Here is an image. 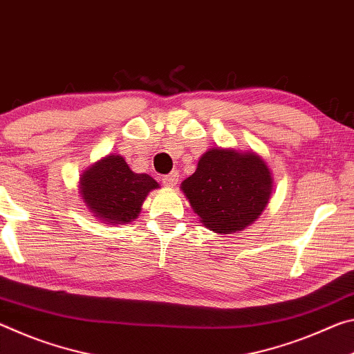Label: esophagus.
Masks as SVG:
<instances>
[{"instance_id":"esophagus-1","label":"esophagus","mask_w":354,"mask_h":354,"mask_svg":"<svg viewBox=\"0 0 354 354\" xmlns=\"http://www.w3.org/2000/svg\"><path fill=\"white\" fill-rule=\"evenodd\" d=\"M178 182V174L176 171H172L171 174H167V176L163 177V185L167 188H174Z\"/></svg>"}]
</instances>
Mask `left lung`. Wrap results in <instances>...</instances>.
<instances>
[{"mask_svg":"<svg viewBox=\"0 0 354 354\" xmlns=\"http://www.w3.org/2000/svg\"><path fill=\"white\" fill-rule=\"evenodd\" d=\"M273 182V171L254 150L213 147L180 189L202 225L224 235L245 230L262 215Z\"/></svg>","mask_w":354,"mask_h":354,"instance_id":"obj_1","label":"left lung"}]
</instances>
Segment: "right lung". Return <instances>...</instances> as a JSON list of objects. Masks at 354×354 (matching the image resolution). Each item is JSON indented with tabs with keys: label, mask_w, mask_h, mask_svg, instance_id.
Wrapping results in <instances>:
<instances>
[{
	"label": "right lung",
	"mask_w": 354,
	"mask_h": 354,
	"mask_svg": "<svg viewBox=\"0 0 354 354\" xmlns=\"http://www.w3.org/2000/svg\"><path fill=\"white\" fill-rule=\"evenodd\" d=\"M156 188L158 182L133 172L122 155L109 153L81 172L78 193L97 221L118 225L136 219L147 194Z\"/></svg>",
	"instance_id": "add662e5"
}]
</instances>
